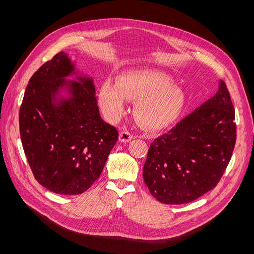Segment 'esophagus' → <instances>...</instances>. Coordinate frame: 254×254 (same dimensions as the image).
Masks as SVG:
<instances>
[{
    "label": "esophagus",
    "mask_w": 254,
    "mask_h": 254,
    "mask_svg": "<svg viewBox=\"0 0 254 254\" xmlns=\"http://www.w3.org/2000/svg\"><path fill=\"white\" fill-rule=\"evenodd\" d=\"M131 139H132L131 132H129L127 130H122L119 132V141L120 142L127 143V142H129Z\"/></svg>",
    "instance_id": "obj_1"
}]
</instances>
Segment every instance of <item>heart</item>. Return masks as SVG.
Wrapping results in <instances>:
<instances>
[{"instance_id": "1", "label": "heart", "mask_w": 254, "mask_h": 254, "mask_svg": "<svg viewBox=\"0 0 254 254\" xmlns=\"http://www.w3.org/2000/svg\"><path fill=\"white\" fill-rule=\"evenodd\" d=\"M137 100L134 104L136 122L147 128H161L174 120L182 110L185 93L165 73L140 70L123 73L116 83L106 80L100 88V104L110 119L125 113L126 99Z\"/></svg>"}]
</instances>
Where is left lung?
<instances>
[{"instance_id":"obj_1","label":"left lung","mask_w":254,"mask_h":254,"mask_svg":"<svg viewBox=\"0 0 254 254\" xmlns=\"http://www.w3.org/2000/svg\"><path fill=\"white\" fill-rule=\"evenodd\" d=\"M214 97L154 139L143 178L158 202L180 205L213 190L236 143L235 109L223 81Z\"/></svg>"}]
</instances>
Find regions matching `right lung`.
Instances as JSON below:
<instances>
[{
    "instance_id": "right-lung-1",
    "label": "right lung",
    "mask_w": 254,
    "mask_h": 254,
    "mask_svg": "<svg viewBox=\"0 0 254 254\" xmlns=\"http://www.w3.org/2000/svg\"><path fill=\"white\" fill-rule=\"evenodd\" d=\"M61 51L31 77L19 110L24 154L35 179L59 194L86 191L101 175L118 139L117 129L102 119L91 78L77 77ZM68 98H58L60 90Z\"/></svg>"
}]
</instances>
